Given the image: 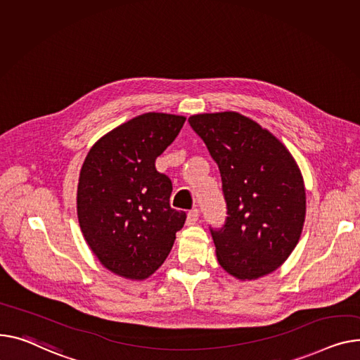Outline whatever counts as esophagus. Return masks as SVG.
Here are the masks:
<instances>
[{
    "label": "esophagus",
    "instance_id": "1",
    "mask_svg": "<svg viewBox=\"0 0 360 360\" xmlns=\"http://www.w3.org/2000/svg\"><path fill=\"white\" fill-rule=\"evenodd\" d=\"M198 219H200V211L197 208L191 210L188 212V215H186V224L188 226H193V224H195L198 221Z\"/></svg>",
    "mask_w": 360,
    "mask_h": 360
}]
</instances>
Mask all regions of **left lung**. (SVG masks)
<instances>
[{
    "label": "left lung",
    "mask_w": 360,
    "mask_h": 360,
    "mask_svg": "<svg viewBox=\"0 0 360 360\" xmlns=\"http://www.w3.org/2000/svg\"><path fill=\"white\" fill-rule=\"evenodd\" d=\"M191 127L219 165L229 217L212 230L221 268L242 281L276 271L300 242L305 188L300 167L282 143L236 111L195 114Z\"/></svg>",
    "instance_id": "8db88e82"
}]
</instances>
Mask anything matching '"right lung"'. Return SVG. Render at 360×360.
<instances>
[{
	"label": "right lung",
	"instance_id": "right-lung-1",
	"mask_svg": "<svg viewBox=\"0 0 360 360\" xmlns=\"http://www.w3.org/2000/svg\"><path fill=\"white\" fill-rule=\"evenodd\" d=\"M184 115L146 112L104 134L81 167L77 212L92 253L131 281L153 275L169 255L186 214L171 208L172 182L155 160L181 131Z\"/></svg>",
	"mask_w": 360,
	"mask_h": 360
}]
</instances>
